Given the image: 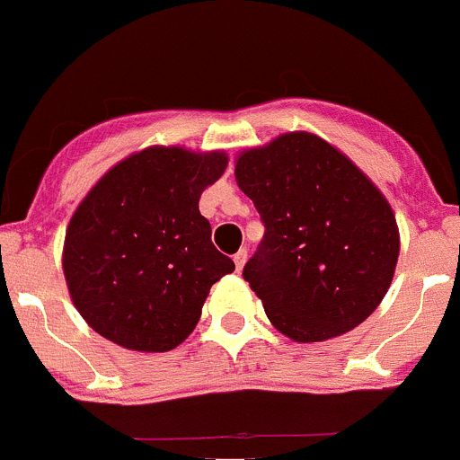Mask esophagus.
Here are the masks:
<instances>
[{
	"label": "esophagus",
	"instance_id": "obj_1",
	"mask_svg": "<svg viewBox=\"0 0 460 460\" xmlns=\"http://www.w3.org/2000/svg\"><path fill=\"white\" fill-rule=\"evenodd\" d=\"M234 262L235 267H238V271H243L244 262H247V249H240V252L234 256Z\"/></svg>",
	"mask_w": 460,
	"mask_h": 460
}]
</instances>
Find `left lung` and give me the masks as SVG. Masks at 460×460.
<instances>
[{
    "label": "left lung",
    "mask_w": 460,
    "mask_h": 460,
    "mask_svg": "<svg viewBox=\"0 0 460 460\" xmlns=\"http://www.w3.org/2000/svg\"><path fill=\"white\" fill-rule=\"evenodd\" d=\"M235 181L265 222L243 276L279 332L325 341L376 312L394 280L400 231L362 168L312 132H285L238 153Z\"/></svg>",
    "instance_id": "1"
}]
</instances>
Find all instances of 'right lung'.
<instances>
[{"label": "right lung", "instance_id": "1", "mask_svg": "<svg viewBox=\"0 0 460 460\" xmlns=\"http://www.w3.org/2000/svg\"><path fill=\"white\" fill-rule=\"evenodd\" d=\"M226 164L222 150L150 146L92 186L62 247L66 289L89 328L139 353H166L193 332L211 285L235 270L198 207Z\"/></svg>", "mask_w": 460, "mask_h": 460}]
</instances>
